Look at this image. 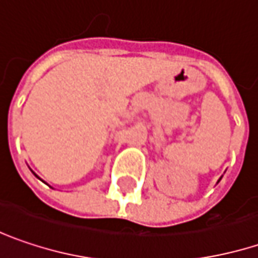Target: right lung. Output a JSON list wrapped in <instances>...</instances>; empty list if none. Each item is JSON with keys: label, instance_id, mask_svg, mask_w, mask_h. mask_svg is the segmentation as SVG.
<instances>
[{"label": "right lung", "instance_id": "1", "mask_svg": "<svg viewBox=\"0 0 258 258\" xmlns=\"http://www.w3.org/2000/svg\"><path fill=\"white\" fill-rule=\"evenodd\" d=\"M35 175H36V174H35ZM36 176H38V175H36Z\"/></svg>", "mask_w": 258, "mask_h": 258}]
</instances>
